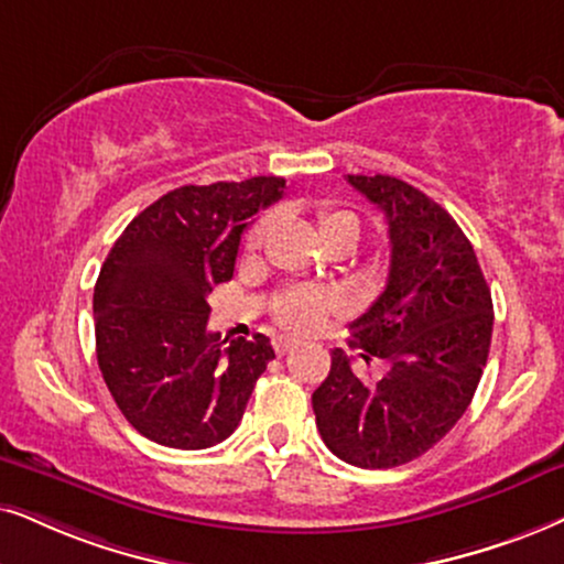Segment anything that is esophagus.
<instances>
[{
    "instance_id": "obj_1",
    "label": "esophagus",
    "mask_w": 564,
    "mask_h": 564,
    "mask_svg": "<svg viewBox=\"0 0 564 564\" xmlns=\"http://www.w3.org/2000/svg\"><path fill=\"white\" fill-rule=\"evenodd\" d=\"M296 346V340L294 338H289V335H278V338L273 340V348H275V354L278 356H283V354H289L291 348Z\"/></svg>"
}]
</instances>
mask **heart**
Here are the masks:
<instances>
[{
  "label": "heart",
  "mask_w": 564,
  "mask_h": 564,
  "mask_svg": "<svg viewBox=\"0 0 564 564\" xmlns=\"http://www.w3.org/2000/svg\"><path fill=\"white\" fill-rule=\"evenodd\" d=\"M351 216H346V213H325L323 216V226H330L335 220H346ZM268 226H270V218H260L258 224L252 226V231H249V241H260L262 237L268 234ZM327 310V299L323 294H312V291H299V294L289 296L286 302L281 306V317L286 325H294V327H310L317 323V317L323 315Z\"/></svg>",
  "instance_id": "b5f03b06"
}]
</instances>
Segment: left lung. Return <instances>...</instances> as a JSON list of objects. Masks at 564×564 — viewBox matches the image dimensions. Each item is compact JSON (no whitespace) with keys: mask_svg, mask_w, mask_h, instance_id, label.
<instances>
[{"mask_svg":"<svg viewBox=\"0 0 564 564\" xmlns=\"http://www.w3.org/2000/svg\"><path fill=\"white\" fill-rule=\"evenodd\" d=\"M348 184L388 220V283L351 325V346L367 365L384 361V375L367 380L335 348L312 409L333 455L393 468L437 445L468 409L495 312L471 241L442 205L395 176L348 174Z\"/></svg>","mask_w":564,"mask_h":564,"instance_id":"1","label":"left lung"}]
</instances>
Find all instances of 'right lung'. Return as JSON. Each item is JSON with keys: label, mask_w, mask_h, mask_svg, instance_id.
<instances>
[{"label": "right lung", "mask_w": 564, "mask_h": 564, "mask_svg": "<svg viewBox=\"0 0 564 564\" xmlns=\"http://www.w3.org/2000/svg\"><path fill=\"white\" fill-rule=\"evenodd\" d=\"M286 180L252 176L171 189L134 216L93 291L104 382L142 437L205 451L237 430L270 338L208 333V294L234 278L241 234L283 197Z\"/></svg>", "instance_id": "obj_1"}]
</instances>
